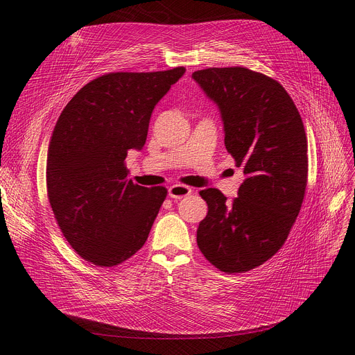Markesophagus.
<instances>
[{
  "label": "esophagus",
  "instance_id": "1",
  "mask_svg": "<svg viewBox=\"0 0 355 355\" xmlns=\"http://www.w3.org/2000/svg\"><path fill=\"white\" fill-rule=\"evenodd\" d=\"M191 194V189L187 187V185H181V184H174L171 185L170 189H168V196H170L171 198H175V200H180V198H184Z\"/></svg>",
  "mask_w": 355,
  "mask_h": 355
}]
</instances>
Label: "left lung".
<instances>
[{
  "instance_id": "8db88e82",
  "label": "left lung",
  "mask_w": 355,
  "mask_h": 355,
  "mask_svg": "<svg viewBox=\"0 0 355 355\" xmlns=\"http://www.w3.org/2000/svg\"><path fill=\"white\" fill-rule=\"evenodd\" d=\"M218 107L226 149L246 175L237 197L201 190L209 213L197 245L217 269L241 273L282 248L300 214L308 178V142L300 112L281 83L245 67H211L191 76Z\"/></svg>"
}]
</instances>
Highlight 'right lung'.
I'll return each mask as SVG.
<instances>
[{
	"mask_svg": "<svg viewBox=\"0 0 355 355\" xmlns=\"http://www.w3.org/2000/svg\"><path fill=\"white\" fill-rule=\"evenodd\" d=\"M185 73H109L83 86L55 123L47 151V196L69 245L87 262L115 266L148 239L164 187L128 180V151H141L155 105Z\"/></svg>",
	"mask_w": 355,
	"mask_h": 355,
	"instance_id": "obj_1",
	"label": "right lung"
}]
</instances>
